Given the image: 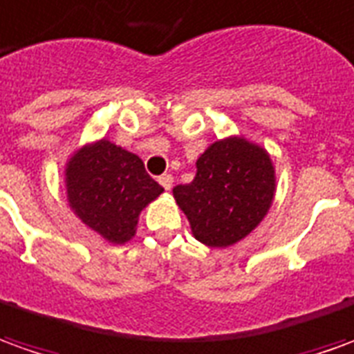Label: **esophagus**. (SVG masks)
<instances>
[{
	"label": "esophagus",
	"instance_id": "1",
	"mask_svg": "<svg viewBox=\"0 0 354 354\" xmlns=\"http://www.w3.org/2000/svg\"><path fill=\"white\" fill-rule=\"evenodd\" d=\"M158 181H160V185H162L165 191H169V189H171V187H173V177H171V175H169V173H165V175H162V177H160Z\"/></svg>",
	"mask_w": 354,
	"mask_h": 354
}]
</instances>
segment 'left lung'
<instances>
[{
    "label": "left lung",
    "instance_id": "left-lung-1",
    "mask_svg": "<svg viewBox=\"0 0 354 354\" xmlns=\"http://www.w3.org/2000/svg\"><path fill=\"white\" fill-rule=\"evenodd\" d=\"M275 167L264 146L243 135L216 140L196 160V175L173 198L196 241L227 248L250 235L274 204Z\"/></svg>",
    "mask_w": 354,
    "mask_h": 354
}]
</instances>
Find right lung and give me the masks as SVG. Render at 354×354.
Returning a JSON list of instances; mask_svg holds the SVG:
<instances>
[{
  "mask_svg": "<svg viewBox=\"0 0 354 354\" xmlns=\"http://www.w3.org/2000/svg\"><path fill=\"white\" fill-rule=\"evenodd\" d=\"M65 191L69 208L86 227L111 245H125L136 235L140 212L163 189L136 153L100 138L69 156Z\"/></svg>",
  "mask_w": 354,
  "mask_h": 354,
  "instance_id": "1",
  "label": "right lung"
}]
</instances>
